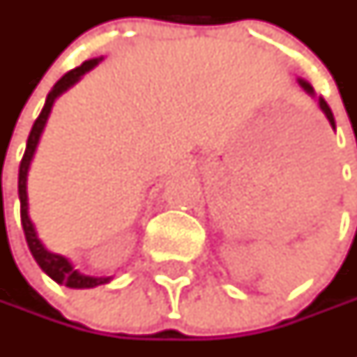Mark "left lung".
<instances>
[{"label":"left lung","mask_w":357,"mask_h":357,"mask_svg":"<svg viewBox=\"0 0 357 357\" xmlns=\"http://www.w3.org/2000/svg\"><path fill=\"white\" fill-rule=\"evenodd\" d=\"M300 85H302L304 89L308 91L310 95H314V89H312V85H310V83H306V81H302V79H300ZM318 103H320V109L324 111V115H326V117H328V121H330V125H332V127L336 129V123H334V115H332V109H330V105L326 103L322 97L318 99Z\"/></svg>","instance_id":"8db88e82"}]
</instances>
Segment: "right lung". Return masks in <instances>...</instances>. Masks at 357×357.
<instances>
[{
  "mask_svg": "<svg viewBox=\"0 0 357 357\" xmlns=\"http://www.w3.org/2000/svg\"><path fill=\"white\" fill-rule=\"evenodd\" d=\"M99 59H89V61L81 63L79 67H75L73 71L65 73V75L53 85V89L49 91L47 101H45V107L43 111L39 113V117L35 119L33 127H31V132H29V139H27V146H25V153H23V158H21L20 165V181H17V190H20V202H21V225H23V232H25V240H27V246L33 254L35 262L41 266V270L51 276L55 282L59 284H65L69 288H93V286H99V284H107L111 278H93V276H85L81 274L79 270L71 266V262L67 258H63L59 254H53L45 250V246L41 244V240L37 238V232H35L33 222L29 220V214H27V169H29V162H31V157L35 153V146H37V141L41 137V130L47 123L49 113H51V107H53V101L61 95L63 91H67L75 81H79V77L83 73H87L89 69H93L97 65Z\"/></svg>",
  "mask_w": 357,
  "mask_h": 357,
  "instance_id": "1",
  "label": "right lung"
}]
</instances>
